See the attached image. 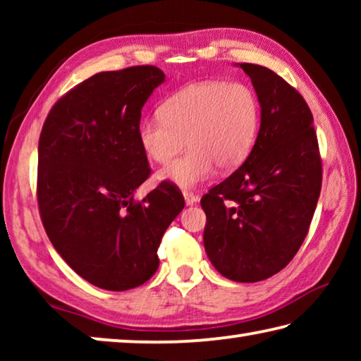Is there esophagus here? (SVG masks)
Instances as JSON below:
<instances>
[{"instance_id":"esophagus-1","label":"esophagus","mask_w":361,"mask_h":361,"mask_svg":"<svg viewBox=\"0 0 361 361\" xmlns=\"http://www.w3.org/2000/svg\"><path fill=\"white\" fill-rule=\"evenodd\" d=\"M183 197H185L186 205H192V204L197 202V195H195L192 191H188V189L183 191Z\"/></svg>"}]
</instances>
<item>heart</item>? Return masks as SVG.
<instances>
[{"label": "heart", "instance_id": "b5f03b06", "mask_svg": "<svg viewBox=\"0 0 361 361\" xmlns=\"http://www.w3.org/2000/svg\"><path fill=\"white\" fill-rule=\"evenodd\" d=\"M161 116L138 127L140 145L151 161L169 164L161 172L180 188H194L219 167L234 170L252 152L259 130L261 106L255 90L240 81H202L162 102Z\"/></svg>", "mask_w": 361, "mask_h": 361}]
</instances>
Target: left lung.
<instances>
[{
	"instance_id": "left-lung-1",
	"label": "left lung",
	"mask_w": 361,
	"mask_h": 361,
	"mask_svg": "<svg viewBox=\"0 0 361 361\" xmlns=\"http://www.w3.org/2000/svg\"><path fill=\"white\" fill-rule=\"evenodd\" d=\"M261 106L247 161L207 192L204 245L216 271L234 282H259L295 258L322 189L314 118L298 90L266 66L240 63Z\"/></svg>"
}]
</instances>
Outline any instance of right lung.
Segmentation results:
<instances>
[{
	"mask_svg": "<svg viewBox=\"0 0 361 361\" xmlns=\"http://www.w3.org/2000/svg\"><path fill=\"white\" fill-rule=\"evenodd\" d=\"M164 81L152 65L97 73L59 99L42 126V226L66 264L103 290H130L154 276L164 232L185 207L170 181L133 199L151 173L138 140L142 108Z\"/></svg>",
	"mask_w": 361,
	"mask_h": 361,
	"instance_id": "obj_1",
	"label": "right lung"
}]
</instances>
